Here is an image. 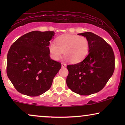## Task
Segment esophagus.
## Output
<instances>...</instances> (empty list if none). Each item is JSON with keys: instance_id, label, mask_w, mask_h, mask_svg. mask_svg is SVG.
Returning a JSON list of instances; mask_svg holds the SVG:
<instances>
[{"instance_id": "esophagus-1", "label": "esophagus", "mask_w": 125, "mask_h": 125, "mask_svg": "<svg viewBox=\"0 0 125 125\" xmlns=\"http://www.w3.org/2000/svg\"><path fill=\"white\" fill-rule=\"evenodd\" d=\"M66 66V64H65V63H62L61 64V67L62 68H65Z\"/></svg>"}]
</instances>
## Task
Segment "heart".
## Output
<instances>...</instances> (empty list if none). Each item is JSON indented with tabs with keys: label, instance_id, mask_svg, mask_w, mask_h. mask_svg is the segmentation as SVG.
Wrapping results in <instances>:
<instances>
[{
	"label": "heart",
	"instance_id": "1",
	"mask_svg": "<svg viewBox=\"0 0 125 125\" xmlns=\"http://www.w3.org/2000/svg\"><path fill=\"white\" fill-rule=\"evenodd\" d=\"M56 44L51 42L48 49L54 60H59L63 52L66 60L77 63L83 60L89 52V42L85 37L75 35H65L57 37Z\"/></svg>",
	"mask_w": 125,
	"mask_h": 125
}]
</instances>
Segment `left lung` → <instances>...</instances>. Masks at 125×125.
<instances>
[{"label": "left lung", "instance_id": "obj_1", "mask_svg": "<svg viewBox=\"0 0 125 125\" xmlns=\"http://www.w3.org/2000/svg\"><path fill=\"white\" fill-rule=\"evenodd\" d=\"M78 35L88 40L89 54L81 62L66 66V84L74 93L88 95L102 90L112 76L115 57L111 46L99 36L90 32Z\"/></svg>", "mask_w": 125, "mask_h": 125}]
</instances>
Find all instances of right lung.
I'll use <instances>...</instances> for the list:
<instances>
[{"instance_id": "right-lung-1", "label": "right lung", "mask_w": 125, "mask_h": 125, "mask_svg": "<svg viewBox=\"0 0 125 125\" xmlns=\"http://www.w3.org/2000/svg\"><path fill=\"white\" fill-rule=\"evenodd\" d=\"M55 33L35 31L19 37L7 54V74L15 89L31 97L49 89L61 69L60 62L49 56L48 45Z\"/></svg>"}]
</instances>
